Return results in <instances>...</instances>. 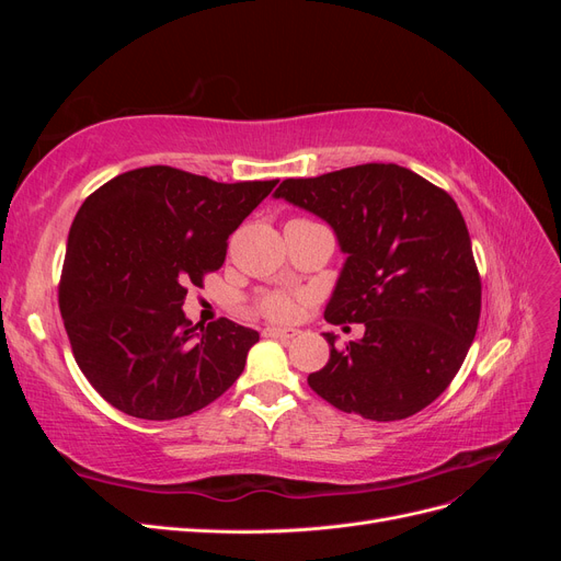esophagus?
<instances>
[{"label":"esophagus","mask_w":561,"mask_h":561,"mask_svg":"<svg viewBox=\"0 0 561 561\" xmlns=\"http://www.w3.org/2000/svg\"><path fill=\"white\" fill-rule=\"evenodd\" d=\"M264 336H271V339H295L299 332L297 330H293V328H264V332H262Z\"/></svg>","instance_id":"obj_1"}]
</instances>
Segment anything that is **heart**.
<instances>
[{
    "label": "heart",
    "mask_w": 561,
    "mask_h": 561,
    "mask_svg": "<svg viewBox=\"0 0 561 561\" xmlns=\"http://www.w3.org/2000/svg\"><path fill=\"white\" fill-rule=\"evenodd\" d=\"M260 307L262 311L274 318V320H290L297 311V304H295V297L285 295V293H268L260 299Z\"/></svg>",
    "instance_id": "obj_1"
}]
</instances>
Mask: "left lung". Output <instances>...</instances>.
Segmentation results:
<instances>
[{"instance_id": "obj_1", "label": "left lung", "mask_w": 561, "mask_h": 561, "mask_svg": "<svg viewBox=\"0 0 561 561\" xmlns=\"http://www.w3.org/2000/svg\"><path fill=\"white\" fill-rule=\"evenodd\" d=\"M334 229L346 262L325 307L332 325L363 322L330 344L309 386L336 410L371 421L428 407L461 369L478 332L482 280L466 219L439 186L396 163L283 180L274 194Z\"/></svg>"}]
</instances>
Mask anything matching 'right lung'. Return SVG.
I'll use <instances>...</instances> for the list:
<instances>
[{
    "instance_id": "right-lung-1",
    "label": "right lung",
    "mask_w": 561,
    "mask_h": 561,
    "mask_svg": "<svg viewBox=\"0 0 561 561\" xmlns=\"http://www.w3.org/2000/svg\"><path fill=\"white\" fill-rule=\"evenodd\" d=\"M276 184L147 165L83 201L58 304L79 369L118 412L190 416L241 377L260 334L227 318L198 330L182 304L186 287L225 264L229 236Z\"/></svg>"
}]
</instances>
